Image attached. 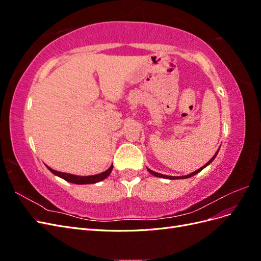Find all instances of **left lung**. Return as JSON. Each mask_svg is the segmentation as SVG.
<instances>
[{"label": "left lung", "mask_w": 261, "mask_h": 261, "mask_svg": "<svg viewBox=\"0 0 261 261\" xmlns=\"http://www.w3.org/2000/svg\"><path fill=\"white\" fill-rule=\"evenodd\" d=\"M218 152H219V149H218V151L215 153V155H213L211 159L203 165V167H201L200 169H198L197 171H195V172H193V173H191V174H187V175H184V176H170V175H163V174H160V173H158V172H154V171H152V170H150V169H147L148 170V172L149 173H151L152 175H154V176H156V177H163V178H168V179H180V178H188V177H192V176H194V175H196L197 173H199L201 170H203L204 168L207 167V165H209L213 160H215V158L217 156V154H218Z\"/></svg>", "instance_id": "8db88e82"}]
</instances>
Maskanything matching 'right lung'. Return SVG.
Returning <instances> with one entry per match:
<instances>
[{"label":"right lung","instance_id":"add662e5","mask_svg":"<svg viewBox=\"0 0 261 261\" xmlns=\"http://www.w3.org/2000/svg\"><path fill=\"white\" fill-rule=\"evenodd\" d=\"M46 168H48L54 175H57L63 179H65L69 183H73V184H94V183H98V181L103 180L105 178H107L110 174H111L112 169H113V165H111L107 171L100 173V174H96V175H89V176H80V175H74V174H69V173H64V172H59V171H55L51 168H49L48 165H46Z\"/></svg>","mask_w":261,"mask_h":261}]
</instances>
